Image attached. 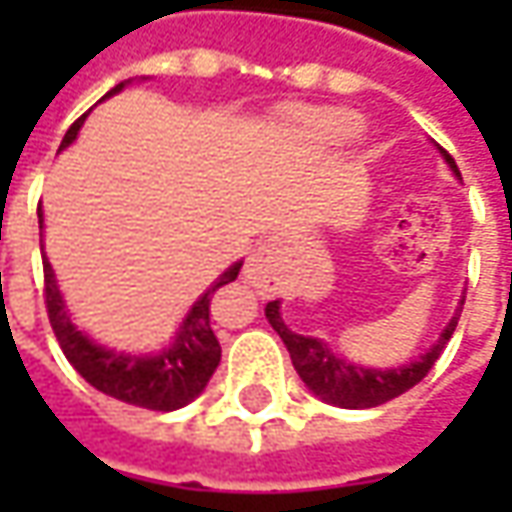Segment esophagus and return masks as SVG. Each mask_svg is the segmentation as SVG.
<instances>
[{"label":"esophagus","mask_w":512,"mask_h":512,"mask_svg":"<svg viewBox=\"0 0 512 512\" xmlns=\"http://www.w3.org/2000/svg\"><path fill=\"white\" fill-rule=\"evenodd\" d=\"M282 247L276 242H262L245 262V279L259 290H270L282 279Z\"/></svg>","instance_id":"34e87169"}]
</instances>
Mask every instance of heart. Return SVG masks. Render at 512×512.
<instances>
[{"label": "heart", "mask_w": 512, "mask_h": 512, "mask_svg": "<svg viewBox=\"0 0 512 512\" xmlns=\"http://www.w3.org/2000/svg\"><path fill=\"white\" fill-rule=\"evenodd\" d=\"M307 130L316 148L330 150L350 142L362 130V122L356 113H347V110H322L307 122Z\"/></svg>", "instance_id": "b5f03b06"}]
</instances>
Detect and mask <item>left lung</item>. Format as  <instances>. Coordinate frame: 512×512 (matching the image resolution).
Wrapping results in <instances>:
<instances>
[{
    "label": "left lung",
    "mask_w": 512,
    "mask_h": 512,
    "mask_svg": "<svg viewBox=\"0 0 512 512\" xmlns=\"http://www.w3.org/2000/svg\"><path fill=\"white\" fill-rule=\"evenodd\" d=\"M436 150L442 153V159L447 162V168L453 170V176H459L456 162L444 153L439 145ZM464 293L459 299L456 313L450 316V322L444 325L439 333V339L424 350L419 359L413 362L399 364V367H364V364L350 362L339 353L330 350V344L316 339V336H302L296 330H290L282 319V299L267 302L265 316L270 327L282 336V342L287 344L290 362L296 367L299 379L305 382V387L319 396L322 402L336 404V407H347V410H364V407H379V404L390 402L396 396H402L404 390H410L413 384H419L430 373V367L436 364V359L442 356L444 344L450 342L453 330L459 325V313H462Z\"/></svg>",
    "instance_id": "left-lung-1"
}]
</instances>
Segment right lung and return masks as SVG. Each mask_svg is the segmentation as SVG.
<instances>
[{"mask_svg":"<svg viewBox=\"0 0 512 512\" xmlns=\"http://www.w3.org/2000/svg\"><path fill=\"white\" fill-rule=\"evenodd\" d=\"M128 85L130 79L116 85L105 99H110L113 93H122ZM82 122H85V116L70 125L59 150L70 148L76 142ZM39 233H45L42 205H39ZM42 262H45V302H48L50 325H53V333L62 344V353L68 356V362L76 367V373L85 382L93 384L99 393L119 399V402L148 407V410H162V413L179 410V407H185V404L202 396V390L207 387L213 370L219 367V359H222V347H219V339L210 327V299L219 287L239 276L242 259L225 267L205 287V293H199V299L187 307L185 319L179 322L170 342L162 350H153V353H128V350L105 347L96 339H90L85 330H79V325L70 316L68 305H65V296L59 290L48 256H42Z\"/></svg>","mask_w":512,"mask_h":512,"instance_id":"right-lung-1","label":"right lung"}]
</instances>
